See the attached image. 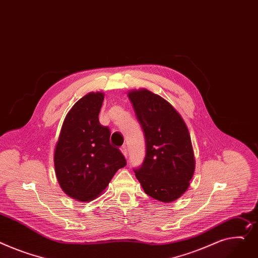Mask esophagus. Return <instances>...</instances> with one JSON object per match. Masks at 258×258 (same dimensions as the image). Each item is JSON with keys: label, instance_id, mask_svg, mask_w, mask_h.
<instances>
[{"label": "esophagus", "instance_id": "1", "mask_svg": "<svg viewBox=\"0 0 258 258\" xmlns=\"http://www.w3.org/2000/svg\"><path fill=\"white\" fill-rule=\"evenodd\" d=\"M120 150H121V152L123 153V156L126 158L127 157V148L125 145H123L121 148H120Z\"/></svg>", "mask_w": 258, "mask_h": 258}]
</instances>
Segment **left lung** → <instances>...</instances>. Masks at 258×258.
I'll use <instances>...</instances> for the list:
<instances>
[{
	"instance_id": "obj_1",
	"label": "left lung",
	"mask_w": 258,
	"mask_h": 258,
	"mask_svg": "<svg viewBox=\"0 0 258 258\" xmlns=\"http://www.w3.org/2000/svg\"><path fill=\"white\" fill-rule=\"evenodd\" d=\"M128 98L146 144L143 164L134 169L136 177L148 196L172 202L187 190L195 170L187 127L176 110L157 94L136 90Z\"/></svg>"
}]
</instances>
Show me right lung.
I'll return each instance as SVG.
<instances>
[{"label": "right lung", "instance_id": "right-lung-1", "mask_svg": "<svg viewBox=\"0 0 258 258\" xmlns=\"http://www.w3.org/2000/svg\"><path fill=\"white\" fill-rule=\"evenodd\" d=\"M100 92L78 100L67 113L55 149L56 176L62 190L79 201L98 197L126 160L110 143L111 132L99 123Z\"/></svg>", "mask_w": 258, "mask_h": 258}]
</instances>
